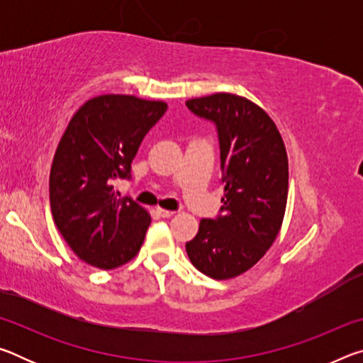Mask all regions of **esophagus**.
<instances>
[{
	"label": "esophagus",
	"mask_w": 363,
	"mask_h": 363,
	"mask_svg": "<svg viewBox=\"0 0 363 363\" xmlns=\"http://www.w3.org/2000/svg\"><path fill=\"white\" fill-rule=\"evenodd\" d=\"M157 213L160 214V216L162 218H171V216H174V211H169V210H163V208H158L157 210Z\"/></svg>",
	"instance_id": "34e87169"
}]
</instances>
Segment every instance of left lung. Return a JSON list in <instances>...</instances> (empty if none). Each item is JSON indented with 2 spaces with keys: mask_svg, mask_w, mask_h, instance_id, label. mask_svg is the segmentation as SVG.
Here are the masks:
<instances>
[{
  "mask_svg": "<svg viewBox=\"0 0 363 363\" xmlns=\"http://www.w3.org/2000/svg\"><path fill=\"white\" fill-rule=\"evenodd\" d=\"M216 125L224 196L216 219H201L189 259L216 280L247 272L272 247L284 223L288 157L272 118L242 96L218 93L186 102Z\"/></svg>",
  "mask_w": 363,
  "mask_h": 363,
  "instance_id": "obj_1",
  "label": "left lung"
}]
</instances>
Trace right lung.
I'll use <instances>...</instances> for the list:
<instances>
[{
    "mask_svg": "<svg viewBox=\"0 0 363 363\" xmlns=\"http://www.w3.org/2000/svg\"><path fill=\"white\" fill-rule=\"evenodd\" d=\"M168 106L136 96L106 94L84 102L57 145L49 176L54 223L79 259L110 270L143 247L150 214L113 181L130 179L131 163Z\"/></svg>",
    "mask_w": 363,
    "mask_h": 363,
    "instance_id": "1",
    "label": "right lung"
}]
</instances>
